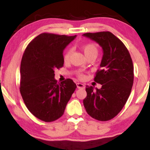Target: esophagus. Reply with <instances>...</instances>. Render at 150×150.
<instances>
[{
    "label": "esophagus",
    "mask_w": 150,
    "mask_h": 150,
    "mask_svg": "<svg viewBox=\"0 0 150 150\" xmlns=\"http://www.w3.org/2000/svg\"><path fill=\"white\" fill-rule=\"evenodd\" d=\"M77 85V87L78 89H83V88H85V85H83V84H82V83H77L76 84Z\"/></svg>",
    "instance_id": "obj_1"
}]
</instances>
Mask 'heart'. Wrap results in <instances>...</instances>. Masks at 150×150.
Returning <instances> with one entry per match:
<instances>
[{
  "instance_id": "b5f03b06",
  "label": "heart",
  "mask_w": 150,
  "mask_h": 150,
  "mask_svg": "<svg viewBox=\"0 0 150 150\" xmlns=\"http://www.w3.org/2000/svg\"><path fill=\"white\" fill-rule=\"evenodd\" d=\"M82 51H84V53H85L86 57L89 56V55H93V54L97 55L98 53L97 47L96 46V45H94V44H85V45L82 46ZM71 53H72L71 49H68L65 51L64 56H63V58H64L65 61H69L70 56H71ZM79 77H81V78H82V77H84V75H82V74H80V75H79Z\"/></svg>"
}]
</instances>
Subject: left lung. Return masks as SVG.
<instances>
[{"label": "left lung", "mask_w": 150, "mask_h": 150, "mask_svg": "<svg viewBox=\"0 0 150 150\" xmlns=\"http://www.w3.org/2000/svg\"><path fill=\"white\" fill-rule=\"evenodd\" d=\"M82 35L97 42L103 49L101 69L94 79L101 87H86L84 106L93 118L106 121L118 115L130 96L134 80L132 58L123 43L111 32Z\"/></svg>", "instance_id": "obj_1"}]
</instances>
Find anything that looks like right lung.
<instances>
[{
    "instance_id": "add662e5",
    "label": "right lung",
    "mask_w": 150,
    "mask_h": 150,
    "mask_svg": "<svg viewBox=\"0 0 150 150\" xmlns=\"http://www.w3.org/2000/svg\"><path fill=\"white\" fill-rule=\"evenodd\" d=\"M75 36L42 33L26 48L20 65V90L34 116L51 122L63 116L77 86L71 79L57 83L54 70L63 67V50Z\"/></svg>"
}]
</instances>
